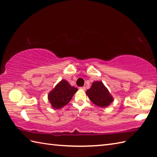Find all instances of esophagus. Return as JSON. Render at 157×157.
<instances>
[{"label": "esophagus", "mask_w": 157, "mask_h": 157, "mask_svg": "<svg viewBox=\"0 0 157 157\" xmlns=\"http://www.w3.org/2000/svg\"><path fill=\"white\" fill-rule=\"evenodd\" d=\"M79 89H80V90H86V87H85V86H83V87H80V88H79Z\"/></svg>", "instance_id": "1"}]
</instances>
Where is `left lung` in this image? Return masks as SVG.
Returning <instances> with one entry per match:
<instances>
[{"label": "left lung", "instance_id": "8db88e82", "mask_svg": "<svg viewBox=\"0 0 157 157\" xmlns=\"http://www.w3.org/2000/svg\"><path fill=\"white\" fill-rule=\"evenodd\" d=\"M86 94L94 104L101 107H106L113 101V96L101 81L93 82Z\"/></svg>", "mask_w": 157, "mask_h": 157}]
</instances>
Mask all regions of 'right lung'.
<instances>
[{"mask_svg":"<svg viewBox=\"0 0 157 157\" xmlns=\"http://www.w3.org/2000/svg\"><path fill=\"white\" fill-rule=\"evenodd\" d=\"M78 88L70 85L65 79H62L48 94V101L52 107L61 109L67 105L71 101Z\"/></svg>","mask_w":157,"mask_h":157,"instance_id":"obj_1","label":"right lung"}]
</instances>
